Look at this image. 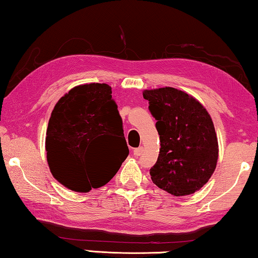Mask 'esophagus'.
Instances as JSON below:
<instances>
[{
  "label": "esophagus",
  "instance_id": "34e87169",
  "mask_svg": "<svg viewBox=\"0 0 258 258\" xmlns=\"http://www.w3.org/2000/svg\"><path fill=\"white\" fill-rule=\"evenodd\" d=\"M143 147H140V148H137V149H134V155L135 156H141L142 154H143Z\"/></svg>",
  "mask_w": 258,
  "mask_h": 258
}]
</instances>
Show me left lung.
Returning a JSON list of instances; mask_svg holds the SVG:
<instances>
[{
    "instance_id": "left-lung-1",
    "label": "left lung",
    "mask_w": 258,
    "mask_h": 258,
    "mask_svg": "<svg viewBox=\"0 0 258 258\" xmlns=\"http://www.w3.org/2000/svg\"><path fill=\"white\" fill-rule=\"evenodd\" d=\"M159 134L154 184L174 197L199 191L214 173L219 144L211 115L192 95L173 87L145 89Z\"/></svg>"
}]
</instances>
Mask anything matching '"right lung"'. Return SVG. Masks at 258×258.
I'll list each match as a JSON object with an SVG mask.
<instances>
[{"label":"right lung","mask_w":258,"mask_h":258,"mask_svg":"<svg viewBox=\"0 0 258 258\" xmlns=\"http://www.w3.org/2000/svg\"><path fill=\"white\" fill-rule=\"evenodd\" d=\"M108 140L121 154L115 163L101 158ZM45 149L52 175L66 188L87 193L106 185L129 155L110 86L79 85L61 96L48 120Z\"/></svg>","instance_id":"1"}]
</instances>
